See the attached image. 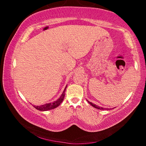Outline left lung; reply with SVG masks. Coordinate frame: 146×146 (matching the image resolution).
<instances>
[{
    "label": "left lung",
    "instance_id": "obj_1",
    "mask_svg": "<svg viewBox=\"0 0 146 146\" xmlns=\"http://www.w3.org/2000/svg\"><path fill=\"white\" fill-rule=\"evenodd\" d=\"M87 101H88V103L90 104H91V106H93V107H94V108H97V109H98V110H108V109H107V108H102V107H99V106H97V105L94 104H93L92 102H90V101H88V100H87Z\"/></svg>",
    "mask_w": 146,
    "mask_h": 146
}]
</instances>
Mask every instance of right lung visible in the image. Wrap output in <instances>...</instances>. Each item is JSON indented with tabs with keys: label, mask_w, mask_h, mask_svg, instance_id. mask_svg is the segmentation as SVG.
I'll return each mask as SVG.
<instances>
[{
	"label": "right lung",
	"mask_w": 146,
	"mask_h": 146,
	"mask_svg": "<svg viewBox=\"0 0 146 146\" xmlns=\"http://www.w3.org/2000/svg\"><path fill=\"white\" fill-rule=\"evenodd\" d=\"M66 88H67V85H66L65 89L63 91L62 94L60 98L56 100V101H54L53 102H50V103H48V104H45L44 105H41V106H33V107L38 110L39 111H48V110H53V109H55L56 108H57L58 106L62 102V101L64 98V96H65V91L66 90Z\"/></svg>",
	"instance_id": "obj_1"
}]
</instances>
